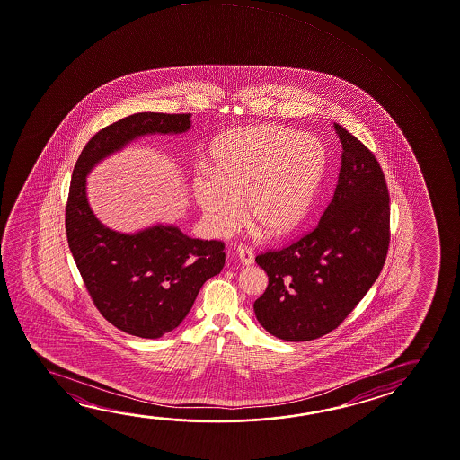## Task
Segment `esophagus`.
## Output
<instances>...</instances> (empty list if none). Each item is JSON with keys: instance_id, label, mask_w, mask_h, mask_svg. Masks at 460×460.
Here are the masks:
<instances>
[{"instance_id": "obj_1", "label": "esophagus", "mask_w": 460, "mask_h": 460, "mask_svg": "<svg viewBox=\"0 0 460 460\" xmlns=\"http://www.w3.org/2000/svg\"><path fill=\"white\" fill-rule=\"evenodd\" d=\"M237 253H239V260H241V263L243 266H249V264L253 263V253H252V249H249L247 245L241 243L237 247Z\"/></svg>"}]
</instances>
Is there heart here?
Returning a JSON list of instances; mask_svg holds the SVG:
<instances>
[{"label": "heart", "mask_w": 460, "mask_h": 460, "mask_svg": "<svg viewBox=\"0 0 460 460\" xmlns=\"http://www.w3.org/2000/svg\"><path fill=\"white\" fill-rule=\"evenodd\" d=\"M213 173L197 174L194 196L211 234L226 237L247 218L279 239L302 223L324 166L313 136L263 125L229 131L211 155ZM246 208H243V202Z\"/></svg>", "instance_id": "b5f03b06"}]
</instances>
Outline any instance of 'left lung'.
Instances as JSON below:
<instances>
[{
	"mask_svg": "<svg viewBox=\"0 0 460 460\" xmlns=\"http://www.w3.org/2000/svg\"><path fill=\"white\" fill-rule=\"evenodd\" d=\"M341 143L339 181L317 226L255 261L270 284L253 305L274 337L308 341L337 329L384 268L390 245V194L376 155L333 123Z\"/></svg>",
	"mask_w": 460,
	"mask_h": 460,
	"instance_id": "left-lung-1",
	"label": "left lung"
}]
</instances>
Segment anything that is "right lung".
Here are the masks:
<instances>
[{"mask_svg": "<svg viewBox=\"0 0 460 460\" xmlns=\"http://www.w3.org/2000/svg\"><path fill=\"white\" fill-rule=\"evenodd\" d=\"M190 113L141 112L91 137L76 160L66 207L68 247L99 313L117 329L158 339L181 324L205 280L225 266V243L192 239L176 226L136 234L104 226L86 199V174L102 158L144 135H180Z\"/></svg>", "mask_w": 460, "mask_h": 460, "instance_id": "obj_1", "label": "right lung"}]
</instances>
